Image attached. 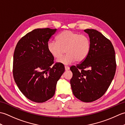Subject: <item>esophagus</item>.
Listing matches in <instances>:
<instances>
[{"label": "esophagus", "mask_w": 125, "mask_h": 125, "mask_svg": "<svg viewBox=\"0 0 125 125\" xmlns=\"http://www.w3.org/2000/svg\"><path fill=\"white\" fill-rule=\"evenodd\" d=\"M64 68H65V70H69V69H70V68L68 67V66H67V65H65V67H64Z\"/></svg>", "instance_id": "1"}]
</instances>
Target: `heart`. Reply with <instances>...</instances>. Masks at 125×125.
Wrapping results in <instances>:
<instances>
[{"label": "heart", "mask_w": 125, "mask_h": 125, "mask_svg": "<svg viewBox=\"0 0 125 125\" xmlns=\"http://www.w3.org/2000/svg\"><path fill=\"white\" fill-rule=\"evenodd\" d=\"M91 42L85 34H80L71 31H64L58 34L56 41H49L47 49L52 56L58 59L66 51L67 54L58 61L63 64H68L75 61L81 62L88 56Z\"/></svg>", "instance_id": "obj_1"}]
</instances>
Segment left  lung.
I'll use <instances>...</instances> for the list:
<instances>
[{
    "mask_svg": "<svg viewBox=\"0 0 125 125\" xmlns=\"http://www.w3.org/2000/svg\"><path fill=\"white\" fill-rule=\"evenodd\" d=\"M91 42L89 54L84 61L70 70L74 95L83 102H92L105 94L116 71L115 49L109 39L95 30L87 29Z\"/></svg>",
    "mask_w": 125,
    "mask_h": 125,
    "instance_id": "obj_1",
    "label": "left lung"
}]
</instances>
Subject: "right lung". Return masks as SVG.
I'll return each instance as SVG.
<instances>
[{"mask_svg":"<svg viewBox=\"0 0 125 125\" xmlns=\"http://www.w3.org/2000/svg\"><path fill=\"white\" fill-rule=\"evenodd\" d=\"M57 29L38 28L18 41L13 56V75L22 94L35 103H43L55 94L57 82L64 72L61 63L54 64L47 49Z\"/></svg>","mask_w":125,"mask_h":125,"instance_id":"1","label":"right lung"}]
</instances>
